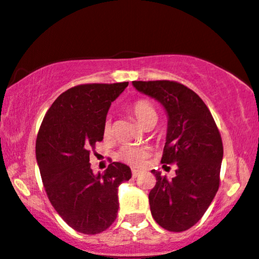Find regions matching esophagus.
<instances>
[{
	"label": "esophagus",
	"instance_id": "esophagus-1",
	"mask_svg": "<svg viewBox=\"0 0 259 259\" xmlns=\"http://www.w3.org/2000/svg\"><path fill=\"white\" fill-rule=\"evenodd\" d=\"M140 175V170H138V169H134L133 170V178H138Z\"/></svg>",
	"mask_w": 259,
	"mask_h": 259
}]
</instances>
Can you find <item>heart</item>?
Instances as JSON below:
<instances>
[{
	"label": "heart",
	"mask_w": 259,
	"mask_h": 259,
	"mask_svg": "<svg viewBox=\"0 0 259 259\" xmlns=\"http://www.w3.org/2000/svg\"><path fill=\"white\" fill-rule=\"evenodd\" d=\"M133 114L135 115V118L141 124L142 126H147L150 124H156L157 121V112L156 109L151 106V103H148L147 101H138L136 103H134L132 107ZM105 135L109 136L112 134V124L111 120L107 119L105 123ZM147 148L142 146H134V145H126V146L121 147V150L118 153L119 159L123 162L127 163L130 165H141L144 163L145 158L147 157Z\"/></svg>",
	"instance_id": "heart-1"
}]
</instances>
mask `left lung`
Here are the masks:
<instances>
[{
	"label": "left lung",
	"mask_w": 259,
	"mask_h": 259,
	"mask_svg": "<svg viewBox=\"0 0 259 259\" xmlns=\"http://www.w3.org/2000/svg\"><path fill=\"white\" fill-rule=\"evenodd\" d=\"M141 94L152 97L167 113L168 125L162 163H177L168 179L152 170L156 186L148 195L153 219L169 231L195 225L218 191L223 142L209 109L197 94L169 80L133 81Z\"/></svg>",
	"instance_id": "obj_1"
}]
</instances>
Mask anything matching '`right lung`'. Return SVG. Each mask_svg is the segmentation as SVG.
I'll return each mask as SVG.
<instances>
[{"instance_id": "add662e5", "label": "right lung", "mask_w": 259, "mask_h": 259, "mask_svg": "<svg viewBox=\"0 0 259 259\" xmlns=\"http://www.w3.org/2000/svg\"><path fill=\"white\" fill-rule=\"evenodd\" d=\"M129 82L86 84L69 89L52 103L36 139V160L51 204L74 230L95 235L115 221L118 187L132 169L113 162L94 174L90 151L102 141L111 103Z\"/></svg>"}]
</instances>
